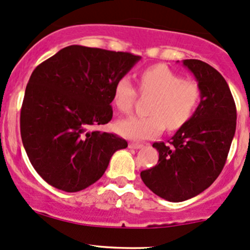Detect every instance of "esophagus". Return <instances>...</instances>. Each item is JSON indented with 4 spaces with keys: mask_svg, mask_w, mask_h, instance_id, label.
<instances>
[{
    "mask_svg": "<svg viewBox=\"0 0 250 250\" xmlns=\"http://www.w3.org/2000/svg\"><path fill=\"white\" fill-rule=\"evenodd\" d=\"M142 147H144L142 144H136V142H130L129 144V148H133V149H140Z\"/></svg>",
    "mask_w": 250,
    "mask_h": 250,
    "instance_id": "1",
    "label": "esophagus"
}]
</instances>
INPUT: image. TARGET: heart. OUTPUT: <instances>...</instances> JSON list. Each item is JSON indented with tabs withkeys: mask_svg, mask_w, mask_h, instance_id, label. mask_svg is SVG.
Here are the masks:
<instances>
[{
	"mask_svg": "<svg viewBox=\"0 0 250 250\" xmlns=\"http://www.w3.org/2000/svg\"><path fill=\"white\" fill-rule=\"evenodd\" d=\"M140 89L154 96L147 117H128L116 123L120 135L131 140H148L160 135L165 127L171 130L183 127L191 119L201 101V87L197 82L183 79L164 64L146 68L140 75ZM136 97V90L125 77L114 86L112 103L121 112H129Z\"/></svg>",
	"mask_w": 250,
	"mask_h": 250,
	"instance_id": "b5f03b06",
	"label": "heart"
}]
</instances>
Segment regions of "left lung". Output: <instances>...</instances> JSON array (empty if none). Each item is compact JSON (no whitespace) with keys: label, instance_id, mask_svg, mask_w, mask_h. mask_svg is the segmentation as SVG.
I'll use <instances>...</instances> for the list:
<instances>
[{"label":"left lung","instance_id":"8db88e82","mask_svg":"<svg viewBox=\"0 0 250 250\" xmlns=\"http://www.w3.org/2000/svg\"><path fill=\"white\" fill-rule=\"evenodd\" d=\"M183 65L201 87V102L168 144H153L158 165L141 172L150 191L174 203L196 197L217 179L236 130V106L223 76L202 60Z\"/></svg>","mask_w":250,"mask_h":250}]
</instances>
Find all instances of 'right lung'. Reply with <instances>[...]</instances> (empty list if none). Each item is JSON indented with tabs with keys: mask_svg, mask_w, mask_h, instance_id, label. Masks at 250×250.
<instances>
[{
	"mask_svg": "<svg viewBox=\"0 0 250 250\" xmlns=\"http://www.w3.org/2000/svg\"><path fill=\"white\" fill-rule=\"evenodd\" d=\"M141 59L127 52L72 45L33 71L21 108L29 161L53 188L77 192L97 182L125 140L92 127L112 117V92Z\"/></svg>",
	"mask_w": 250,
	"mask_h": 250,
	"instance_id": "add662e5",
	"label": "right lung"
}]
</instances>
